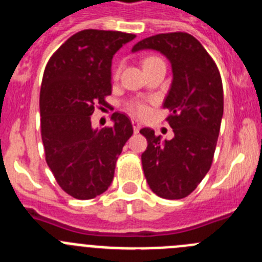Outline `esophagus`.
I'll use <instances>...</instances> for the list:
<instances>
[{
	"label": "esophagus",
	"instance_id": "34e87169",
	"mask_svg": "<svg viewBox=\"0 0 262 262\" xmlns=\"http://www.w3.org/2000/svg\"><path fill=\"white\" fill-rule=\"evenodd\" d=\"M133 127H134V131H135V133H139V129L141 128V123L139 121H136V119H134Z\"/></svg>",
	"mask_w": 262,
	"mask_h": 262
}]
</instances>
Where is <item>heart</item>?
<instances>
[{
	"label": "heart",
	"instance_id": "1",
	"mask_svg": "<svg viewBox=\"0 0 262 262\" xmlns=\"http://www.w3.org/2000/svg\"><path fill=\"white\" fill-rule=\"evenodd\" d=\"M155 61H158V58H156V57H149V58H147L145 61H144V64L149 63V62H155ZM131 109H133L135 113H138V114H144V113L147 112V107L144 106L143 104H140V102H135V104L131 105Z\"/></svg>",
	"mask_w": 262,
	"mask_h": 262
}]
</instances>
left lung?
<instances>
[{
	"label": "left lung",
	"instance_id": "8db88e82",
	"mask_svg": "<svg viewBox=\"0 0 262 262\" xmlns=\"http://www.w3.org/2000/svg\"><path fill=\"white\" fill-rule=\"evenodd\" d=\"M156 50L169 59L172 81L164 101L174 136L162 140L141 128L148 147L141 155L149 188L160 198L188 196L209 171L224 115L220 71L199 40L189 33H160L139 41L133 53Z\"/></svg>",
	"mask_w": 262,
	"mask_h": 262
}]
</instances>
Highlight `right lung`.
<instances>
[{"instance_id":"right-lung-1","label":"right lung","mask_w":262,"mask_h":262,"mask_svg":"<svg viewBox=\"0 0 262 262\" xmlns=\"http://www.w3.org/2000/svg\"><path fill=\"white\" fill-rule=\"evenodd\" d=\"M135 37L118 31H80L45 67L40 91L45 158L61 188L79 200L109 188L115 162L134 133L121 113H113L109 128H93L91 115L112 95L113 56Z\"/></svg>"}]
</instances>
